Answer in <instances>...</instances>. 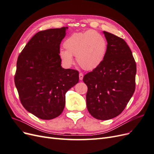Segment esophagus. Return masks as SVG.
Returning <instances> with one entry per match:
<instances>
[{"label": "esophagus", "instance_id": "1", "mask_svg": "<svg viewBox=\"0 0 154 154\" xmlns=\"http://www.w3.org/2000/svg\"><path fill=\"white\" fill-rule=\"evenodd\" d=\"M83 78V74L82 73L79 74V79H80V80H82Z\"/></svg>", "mask_w": 154, "mask_h": 154}]
</instances>
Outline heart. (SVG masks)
I'll return each mask as SVG.
<instances>
[{
	"mask_svg": "<svg viewBox=\"0 0 154 154\" xmlns=\"http://www.w3.org/2000/svg\"><path fill=\"white\" fill-rule=\"evenodd\" d=\"M63 47L66 51H60L59 55L65 66L70 67L72 66L74 56L79 66L86 71H91L103 62L107 42L103 35L90 30L69 36L65 40Z\"/></svg>",
	"mask_w": 154,
	"mask_h": 154,
	"instance_id": "1",
	"label": "heart"
}]
</instances>
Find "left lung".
I'll use <instances>...</instances> for the list:
<instances>
[{
  "mask_svg": "<svg viewBox=\"0 0 154 154\" xmlns=\"http://www.w3.org/2000/svg\"><path fill=\"white\" fill-rule=\"evenodd\" d=\"M107 50L99 67L84 76L88 111L94 118L112 119L122 112L136 88V63L125 41L103 31Z\"/></svg>",
  "mask_w": 154,
  "mask_h": 154,
  "instance_id": "8db88e82",
  "label": "left lung"
}]
</instances>
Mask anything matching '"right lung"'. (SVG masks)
<instances>
[{"mask_svg":"<svg viewBox=\"0 0 154 154\" xmlns=\"http://www.w3.org/2000/svg\"><path fill=\"white\" fill-rule=\"evenodd\" d=\"M67 27L37 32L18 57L15 83L23 106L42 119L62 114L66 92L79 81L76 70L63 69L60 45Z\"/></svg>","mask_w":154,"mask_h":154,"instance_id":"add662e5","label":"right lung"}]
</instances>
